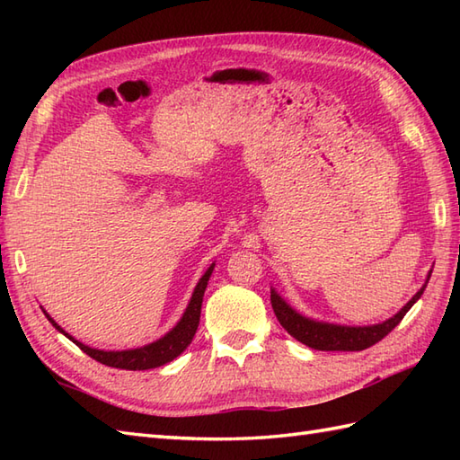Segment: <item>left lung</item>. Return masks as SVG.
Wrapping results in <instances>:
<instances>
[{"mask_svg": "<svg viewBox=\"0 0 460 460\" xmlns=\"http://www.w3.org/2000/svg\"><path fill=\"white\" fill-rule=\"evenodd\" d=\"M429 279H431V272L427 275V280L421 287V290H419L394 318H389L385 322H381V324H374V326H340V324H328V322L310 320L306 316L298 314L295 308H290L287 302L277 295V290H270V305L280 322V326L285 328L292 338H296L308 348L322 349V351H359L377 344L379 340H384L389 332H392L399 322L403 320L409 308L421 298Z\"/></svg>", "mask_w": 460, "mask_h": 460, "instance_id": "8db88e82", "label": "left lung"}]
</instances>
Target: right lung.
Here are the masks:
<instances>
[{
	"label": "right lung",
	"instance_id": "right-lung-1",
	"mask_svg": "<svg viewBox=\"0 0 460 460\" xmlns=\"http://www.w3.org/2000/svg\"><path fill=\"white\" fill-rule=\"evenodd\" d=\"M211 265L208 270H205V275L199 279L198 287H195L191 300L188 308H185L181 320L175 324L168 334L164 338L152 341V344L144 346V348H134V349H122V351H104V349H96V348H89L81 344L79 340H75L73 336H68L66 332L57 324V322L47 314L49 322L65 334L68 340L75 341L76 346H79L86 356H91L93 359L101 361L104 366H111V367H119V369H132V371H138V369H152V367H160L164 364H168V361L178 358L181 351L191 344V340L195 336V332H198L199 326V316H201V302H203V292L208 288V282L209 277L213 272Z\"/></svg>",
	"mask_w": 460,
	"mask_h": 460
}]
</instances>
